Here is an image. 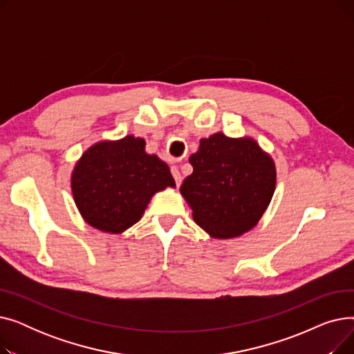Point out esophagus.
Wrapping results in <instances>:
<instances>
[{
    "label": "esophagus",
    "mask_w": 354,
    "mask_h": 354,
    "mask_svg": "<svg viewBox=\"0 0 354 354\" xmlns=\"http://www.w3.org/2000/svg\"><path fill=\"white\" fill-rule=\"evenodd\" d=\"M171 172H172V176H174L176 185L179 187L180 182H182V176H180V174H179V171H178V167H176V166H172V167H171Z\"/></svg>",
    "instance_id": "obj_1"
}]
</instances>
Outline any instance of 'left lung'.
I'll return each mask as SVG.
<instances>
[{
	"label": "left lung",
	"instance_id": "8db88e82",
	"mask_svg": "<svg viewBox=\"0 0 354 354\" xmlns=\"http://www.w3.org/2000/svg\"><path fill=\"white\" fill-rule=\"evenodd\" d=\"M189 163L194 172L183 180L180 195L203 231L230 239L258 224L272 199L277 169L257 140L214 133L199 140Z\"/></svg>",
	"mask_w": 354,
	"mask_h": 354
}]
</instances>
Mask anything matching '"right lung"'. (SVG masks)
<instances>
[{"label":"right lung","instance_id":"right-lung-1","mask_svg":"<svg viewBox=\"0 0 354 354\" xmlns=\"http://www.w3.org/2000/svg\"><path fill=\"white\" fill-rule=\"evenodd\" d=\"M142 138L91 145L71 172L74 203L87 224L107 234H122L140 221L152 196L175 188L169 166L145 151Z\"/></svg>","mask_w":354,"mask_h":354}]
</instances>
